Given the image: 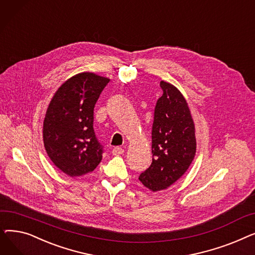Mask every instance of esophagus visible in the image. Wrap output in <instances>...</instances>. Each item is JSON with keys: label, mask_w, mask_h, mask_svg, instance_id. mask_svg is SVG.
Returning a JSON list of instances; mask_svg holds the SVG:
<instances>
[{"label": "esophagus", "mask_w": 255, "mask_h": 255, "mask_svg": "<svg viewBox=\"0 0 255 255\" xmlns=\"http://www.w3.org/2000/svg\"><path fill=\"white\" fill-rule=\"evenodd\" d=\"M124 149L123 148H121V146H116V148H114L113 149V154L115 155V156H119V155H122V154H124Z\"/></svg>", "instance_id": "34e87169"}]
</instances>
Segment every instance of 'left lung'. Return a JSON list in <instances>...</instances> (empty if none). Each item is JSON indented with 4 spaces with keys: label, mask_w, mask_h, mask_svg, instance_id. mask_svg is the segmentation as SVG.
<instances>
[{
    "label": "left lung",
    "mask_w": 255,
    "mask_h": 255,
    "mask_svg": "<svg viewBox=\"0 0 255 255\" xmlns=\"http://www.w3.org/2000/svg\"><path fill=\"white\" fill-rule=\"evenodd\" d=\"M152 127V164L139 176L153 192L176 183L189 168L196 153L195 126L188 103L173 85L161 80Z\"/></svg>",
    "instance_id": "8db88e82"
}]
</instances>
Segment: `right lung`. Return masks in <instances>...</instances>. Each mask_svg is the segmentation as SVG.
Segmentation results:
<instances>
[{
  "label": "right lung",
  "instance_id": "1",
  "mask_svg": "<svg viewBox=\"0 0 255 255\" xmlns=\"http://www.w3.org/2000/svg\"><path fill=\"white\" fill-rule=\"evenodd\" d=\"M110 78L82 72L56 91L43 121L45 151L71 178L93 171L102 160V145L93 128L94 107Z\"/></svg>",
  "mask_w": 255,
  "mask_h": 255
}]
</instances>
